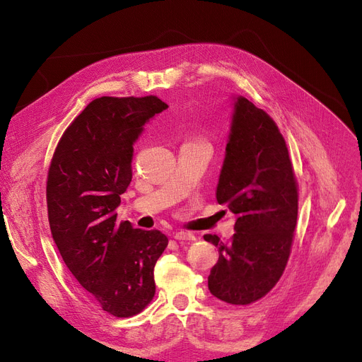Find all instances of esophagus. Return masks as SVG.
<instances>
[{
  "instance_id": "1",
  "label": "esophagus",
  "mask_w": 362,
  "mask_h": 362,
  "mask_svg": "<svg viewBox=\"0 0 362 362\" xmlns=\"http://www.w3.org/2000/svg\"><path fill=\"white\" fill-rule=\"evenodd\" d=\"M173 237L176 240H180V242H192L195 240V235L191 233H185V231H176L173 234Z\"/></svg>"
}]
</instances>
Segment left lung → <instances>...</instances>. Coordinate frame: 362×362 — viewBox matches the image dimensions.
Listing matches in <instances>:
<instances>
[{"mask_svg":"<svg viewBox=\"0 0 362 362\" xmlns=\"http://www.w3.org/2000/svg\"><path fill=\"white\" fill-rule=\"evenodd\" d=\"M216 199L235 215L228 243L210 270L211 296L246 305L269 293L284 274L298 216V188L285 139L274 120L245 97L234 98Z\"/></svg>","mask_w":362,"mask_h":362,"instance_id":"8db88e82","label":"left lung"}]
</instances>
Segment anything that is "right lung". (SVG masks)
<instances>
[{
    "label": "right lung",
    "mask_w": 362,
    "mask_h": 362,
    "mask_svg": "<svg viewBox=\"0 0 362 362\" xmlns=\"http://www.w3.org/2000/svg\"><path fill=\"white\" fill-rule=\"evenodd\" d=\"M158 97H101L65 129L47 173V215L61 257L101 309L140 313L155 296L153 269L168 238L132 228L116 209L132 179V144L167 109Z\"/></svg>",
    "instance_id": "right-lung-1"
}]
</instances>
